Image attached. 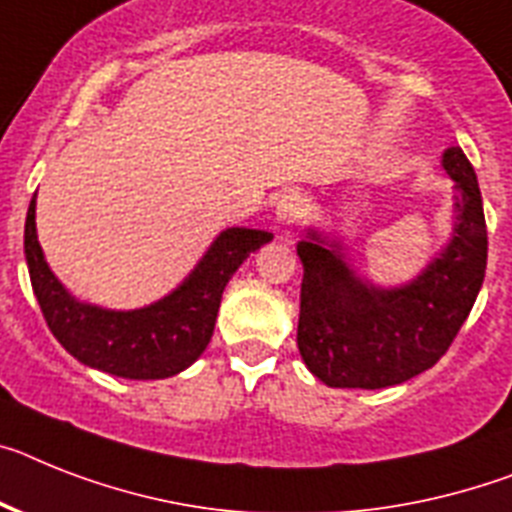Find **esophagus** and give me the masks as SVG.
Returning <instances> with one entry per match:
<instances>
[{
  "mask_svg": "<svg viewBox=\"0 0 512 512\" xmlns=\"http://www.w3.org/2000/svg\"><path fill=\"white\" fill-rule=\"evenodd\" d=\"M302 210V195H299V192H286V195H281V200L276 203V221L281 223V226H294V223L299 221V216H302Z\"/></svg>",
  "mask_w": 512,
  "mask_h": 512,
  "instance_id": "1",
  "label": "esophagus"
}]
</instances>
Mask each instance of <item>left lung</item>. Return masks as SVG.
Listing matches in <instances>:
<instances>
[{"label": "left lung", "mask_w": 512, "mask_h": 512, "mask_svg": "<svg viewBox=\"0 0 512 512\" xmlns=\"http://www.w3.org/2000/svg\"><path fill=\"white\" fill-rule=\"evenodd\" d=\"M442 166L455 182L453 242L403 289H375L343 263L341 244L309 231L296 346L330 388H390L435 367L474 307L487 270V223L474 166L448 148Z\"/></svg>", "instance_id": "left-lung-1"}]
</instances>
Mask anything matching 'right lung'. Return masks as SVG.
Returning <instances> with one entry per match:
<instances>
[{"label":"right lung","instance_id":"right-lung-1","mask_svg":"<svg viewBox=\"0 0 512 512\" xmlns=\"http://www.w3.org/2000/svg\"><path fill=\"white\" fill-rule=\"evenodd\" d=\"M273 236L226 229L190 278L161 302L132 312L83 304L54 278L36 236V197L25 218V260L44 320L77 362L127 380H161L190 367L208 349L229 278Z\"/></svg>","mask_w":512,"mask_h":512}]
</instances>
